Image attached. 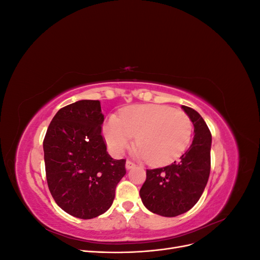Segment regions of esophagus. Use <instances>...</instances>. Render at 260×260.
Returning a JSON list of instances; mask_svg holds the SVG:
<instances>
[{"instance_id":"obj_1","label":"esophagus","mask_w":260,"mask_h":260,"mask_svg":"<svg viewBox=\"0 0 260 260\" xmlns=\"http://www.w3.org/2000/svg\"><path fill=\"white\" fill-rule=\"evenodd\" d=\"M133 167H136V164H135V162H132L131 160H127V161H125V168H127V169H131V168H133Z\"/></svg>"}]
</instances>
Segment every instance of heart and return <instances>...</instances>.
Returning a JSON list of instances; mask_svg holds the SVG:
<instances>
[{
    "label": "heart",
    "instance_id": "1",
    "mask_svg": "<svg viewBox=\"0 0 260 260\" xmlns=\"http://www.w3.org/2000/svg\"><path fill=\"white\" fill-rule=\"evenodd\" d=\"M193 124L185 113L165 105H136L109 118L104 127L105 140L119 155L136 137L138 158L154 165L167 164L184 153L191 142Z\"/></svg>",
    "mask_w": 260,
    "mask_h": 260
}]
</instances>
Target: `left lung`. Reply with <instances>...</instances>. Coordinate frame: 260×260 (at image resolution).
<instances>
[{
	"label": "left lung",
	"instance_id": "obj_1",
	"mask_svg": "<svg viewBox=\"0 0 260 260\" xmlns=\"http://www.w3.org/2000/svg\"><path fill=\"white\" fill-rule=\"evenodd\" d=\"M194 125L191 146L166 167L146 169L140 190L144 206L154 214L176 217L190 210L202 196L210 174L211 133L202 116L182 105Z\"/></svg>",
	"mask_w": 260,
	"mask_h": 260
}]
</instances>
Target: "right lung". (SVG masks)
I'll use <instances>...</instances> for the list:
<instances>
[{
	"instance_id": "1",
	"label": "right lung",
	"mask_w": 260,
	"mask_h": 260,
	"mask_svg": "<svg viewBox=\"0 0 260 260\" xmlns=\"http://www.w3.org/2000/svg\"><path fill=\"white\" fill-rule=\"evenodd\" d=\"M100 101L82 100L60 108L43 140L45 175L57 205L80 219L112 206L125 159H113L102 137Z\"/></svg>"
}]
</instances>
